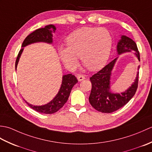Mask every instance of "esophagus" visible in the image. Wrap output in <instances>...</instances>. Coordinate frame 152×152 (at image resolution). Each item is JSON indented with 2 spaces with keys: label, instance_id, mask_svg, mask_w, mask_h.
I'll use <instances>...</instances> for the list:
<instances>
[{
  "label": "esophagus",
  "instance_id": "1",
  "mask_svg": "<svg viewBox=\"0 0 152 152\" xmlns=\"http://www.w3.org/2000/svg\"><path fill=\"white\" fill-rule=\"evenodd\" d=\"M77 79H78V82H81L85 79V77L82 75H78V77H77Z\"/></svg>",
  "mask_w": 152,
  "mask_h": 152
}]
</instances>
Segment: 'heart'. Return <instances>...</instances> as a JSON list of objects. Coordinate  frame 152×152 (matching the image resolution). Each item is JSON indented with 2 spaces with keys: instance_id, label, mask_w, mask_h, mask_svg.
<instances>
[{
  "instance_id": "heart-1",
  "label": "heart",
  "mask_w": 152,
  "mask_h": 152,
  "mask_svg": "<svg viewBox=\"0 0 152 152\" xmlns=\"http://www.w3.org/2000/svg\"><path fill=\"white\" fill-rule=\"evenodd\" d=\"M66 42L68 46L58 48L59 57L66 69H76L80 55V59L90 70H97L109 59L112 38L105 28L82 27L70 34Z\"/></svg>"
}]
</instances>
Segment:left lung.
Here are the masks:
<instances>
[{
    "label": "left lung",
    "mask_w": 152,
    "mask_h": 152,
    "mask_svg": "<svg viewBox=\"0 0 152 152\" xmlns=\"http://www.w3.org/2000/svg\"><path fill=\"white\" fill-rule=\"evenodd\" d=\"M118 57L90 78L92 88L89 101L90 104L96 110L102 113H112L118 110L133 98L137 91L138 81V69L134 82L129 88L121 93L111 91V76L112 70L118 57L125 53L133 52L140 61V54L136 43L125 35H121L116 47Z\"/></svg>",
    "instance_id": "left-lung-1"
}]
</instances>
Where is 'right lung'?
Listing matches in <instances>:
<instances>
[{"label": "right lung", "instance_id": "1", "mask_svg": "<svg viewBox=\"0 0 152 152\" xmlns=\"http://www.w3.org/2000/svg\"><path fill=\"white\" fill-rule=\"evenodd\" d=\"M56 31V27L54 25H46L44 28H40L34 31L33 33L25 38L22 44L21 50L19 51V54L15 61V70H17V66L20 59L21 54L23 51L25 47L32 44L43 42L49 44L53 43V33ZM78 82V80L72 74H68L63 75L62 77V82L60 87L59 91L55 97L47 104L37 106L31 104L27 102L23 99L27 104L35 111L42 113V114H51L57 112L59 109L63 107L64 104L66 102L68 99L69 97L70 93L73 86Z\"/></svg>", "mask_w": 152, "mask_h": 152}]
</instances>
